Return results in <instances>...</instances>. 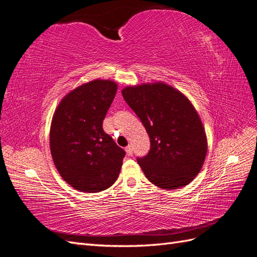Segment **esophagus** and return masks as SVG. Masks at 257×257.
<instances>
[{
    "label": "esophagus",
    "instance_id": "34e87169",
    "mask_svg": "<svg viewBox=\"0 0 257 257\" xmlns=\"http://www.w3.org/2000/svg\"><path fill=\"white\" fill-rule=\"evenodd\" d=\"M125 151H126V154L128 155V156H132L133 155V148L131 145H128V146H126V148H125Z\"/></svg>",
    "mask_w": 257,
    "mask_h": 257
}]
</instances>
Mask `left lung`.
<instances>
[{
  "label": "left lung",
  "instance_id": "8db88e82",
  "mask_svg": "<svg viewBox=\"0 0 257 257\" xmlns=\"http://www.w3.org/2000/svg\"><path fill=\"white\" fill-rule=\"evenodd\" d=\"M122 95L150 136L149 153L138 158L145 176L165 190L187 185L200 173L207 152L194 106L163 83L125 87Z\"/></svg>",
  "mask_w": 257,
  "mask_h": 257
}]
</instances>
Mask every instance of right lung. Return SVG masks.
<instances>
[{"mask_svg": "<svg viewBox=\"0 0 257 257\" xmlns=\"http://www.w3.org/2000/svg\"><path fill=\"white\" fill-rule=\"evenodd\" d=\"M116 91L112 81L88 82L67 94L54 113L51 154L63 180L75 190L97 193L117 180L125 151L103 130Z\"/></svg>", "mask_w": 257, "mask_h": 257, "instance_id": "right-lung-1", "label": "right lung"}]
</instances>
